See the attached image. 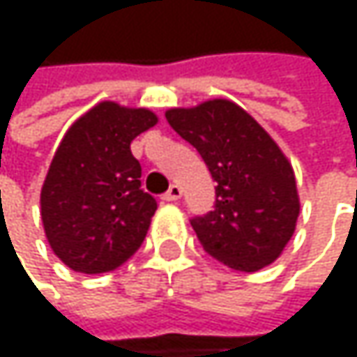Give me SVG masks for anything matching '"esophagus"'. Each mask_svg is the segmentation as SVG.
Here are the masks:
<instances>
[{
	"instance_id": "34e87169",
	"label": "esophagus",
	"mask_w": 357,
	"mask_h": 357,
	"mask_svg": "<svg viewBox=\"0 0 357 357\" xmlns=\"http://www.w3.org/2000/svg\"><path fill=\"white\" fill-rule=\"evenodd\" d=\"M179 196H181V188H179L178 183H174V185L163 194V200H167V202H176V200H179Z\"/></svg>"
}]
</instances>
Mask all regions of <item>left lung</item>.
<instances>
[{
  "instance_id": "8db88e82",
  "label": "left lung",
  "mask_w": 357,
  "mask_h": 357,
  "mask_svg": "<svg viewBox=\"0 0 357 357\" xmlns=\"http://www.w3.org/2000/svg\"><path fill=\"white\" fill-rule=\"evenodd\" d=\"M165 117L217 181L215 208L190 221L202 248L244 273L275 262L300 215L294 167L277 142L227 99L167 109Z\"/></svg>"
}]
</instances>
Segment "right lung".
Here are the masks:
<instances>
[{"instance_id":"1","label":"right lung","mask_w":357,"mask_h":357,"mask_svg":"<svg viewBox=\"0 0 357 357\" xmlns=\"http://www.w3.org/2000/svg\"><path fill=\"white\" fill-rule=\"evenodd\" d=\"M144 107L101 101L61 138L40 188V219L55 256L76 273L123 264L146 238L157 200L140 190L132 140L157 123Z\"/></svg>"}]
</instances>
